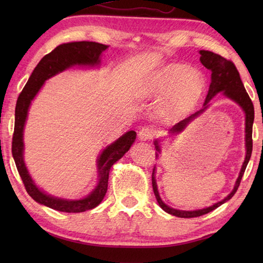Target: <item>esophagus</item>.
<instances>
[{
  "mask_svg": "<svg viewBox=\"0 0 263 263\" xmlns=\"http://www.w3.org/2000/svg\"><path fill=\"white\" fill-rule=\"evenodd\" d=\"M139 139H140L141 141H147L150 140V139H153L155 136V132L152 127L149 126H144L142 127L140 131H139Z\"/></svg>",
  "mask_w": 263,
  "mask_h": 263,
  "instance_id": "1",
  "label": "esophagus"
}]
</instances>
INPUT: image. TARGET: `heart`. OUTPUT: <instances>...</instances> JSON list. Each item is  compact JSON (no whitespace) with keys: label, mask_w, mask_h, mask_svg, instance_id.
<instances>
[{"label":"heart","mask_w":263,"mask_h":263,"mask_svg":"<svg viewBox=\"0 0 263 263\" xmlns=\"http://www.w3.org/2000/svg\"><path fill=\"white\" fill-rule=\"evenodd\" d=\"M204 89V79L197 70L185 65L170 64L157 71L148 82L147 93L164 96L158 113L171 122L186 114L198 103Z\"/></svg>","instance_id":"obj_1"}]
</instances>
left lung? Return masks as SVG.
Wrapping results in <instances>:
<instances>
[{"label": "left lung", "mask_w": 263, "mask_h": 263, "mask_svg": "<svg viewBox=\"0 0 263 263\" xmlns=\"http://www.w3.org/2000/svg\"><path fill=\"white\" fill-rule=\"evenodd\" d=\"M199 53H200L201 63H202L206 69L211 71V82L209 86L208 95H206L205 100H204L203 108L197 111V113L192 114L191 116H189L187 119L178 122L177 124H175L171 128V133H178V132L183 131L184 128H185V126L187 125L189 122H191L194 117H197L199 114L202 113V111L206 107H208L209 102L212 98H214L215 95H217L218 92H222L227 98L234 100V102L241 106L245 113V147H247V156H245L244 163L242 165L241 172H239V175L237 177L235 185H234L233 191L228 194L224 200L219 201V202L215 203L214 205H210V206H208V208H203V209H199V210H191V211L173 209V208H171V206H168L163 202V200L160 199L158 190H157V183H156V177H155L156 172H155V167H154L152 180H153L154 193L156 195V199H157V202L161 206V209L165 210L167 214H171L173 216H176L180 218H194V217L205 215V214H208V212L215 210L222 203H225L226 201L232 199L233 195L235 194L237 191L239 183H241L245 168H247L248 163L251 158V154H252V146H253L252 127H253V121H254V107H253L252 100H251L247 90H245L244 85L241 80V77H239V73H238L235 64H234L232 61L226 60L225 58L220 57V55L212 53L210 51H200ZM155 147H156V150H157L158 153H160V148H159V144H158L157 140L155 141ZM156 157H158V154L156 155Z\"/></svg>", "instance_id": "1"}]
</instances>
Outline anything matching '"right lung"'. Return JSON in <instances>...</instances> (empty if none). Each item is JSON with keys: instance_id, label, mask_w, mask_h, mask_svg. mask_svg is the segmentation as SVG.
Listing matches in <instances>:
<instances>
[{"instance_id": "obj_1", "label": "right lung", "mask_w": 263, "mask_h": 263, "mask_svg": "<svg viewBox=\"0 0 263 263\" xmlns=\"http://www.w3.org/2000/svg\"><path fill=\"white\" fill-rule=\"evenodd\" d=\"M107 45L95 42H72L61 44L51 53L45 55L35 70L32 71L25 88L20 92L15 105L14 132L12 138V156L16 170L25 184L28 194L36 202L49 206L54 210L63 212H83L97 206L107 192L109 170L117 160L121 159L135 142L137 133L128 131L125 135L109 144L100 154L97 167L99 181L93 191L80 200H66L55 198L39 190L28 173L24 161V127L27 120L28 109L31 100L35 98L39 89L49 78L60 73L72 65L95 66L100 63V55L107 48Z\"/></svg>"}]
</instances>
